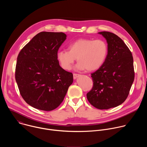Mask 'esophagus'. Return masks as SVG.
Instances as JSON below:
<instances>
[{
  "mask_svg": "<svg viewBox=\"0 0 147 147\" xmlns=\"http://www.w3.org/2000/svg\"><path fill=\"white\" fill-rule=\"evenodd\" d=\"M80 76V74H78L74 73V74H73V78H74V80H76V79L77 78H78Z\"/></svg>",
  "mask_w": 147,
  "mask_h": 147,
  "instance_id": "esophagus-1",
  "label": "esophagus"
}]
</instances>
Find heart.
<instances>
[{"mask_svg": "<svg viewBox=\"0 0 147 147\" xmlns=\"http://www.w3.org/2000/svg\"><path fill=\"white\" fill-rule=\"evenodd\" d=\"M67 49L59 51L56 55L60 65L65 70H70L77 58V69L96 70L103 65L108 53V45L102 39H79L70 44Z\"/></svg>", "mask_w": 147, "mask_h": 147, "instance_id": "b5f03b06", "label": "heart"}]
</instances>
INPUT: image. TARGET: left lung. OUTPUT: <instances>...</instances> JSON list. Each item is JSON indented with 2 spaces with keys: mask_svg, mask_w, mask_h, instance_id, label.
<instances>
[{
  "mask_svg": "<svg viewBox=\"0 0 147 147\" xmlns=\"http://www.w3.org/2000/svg\"><path fill=\"white\" fill-rule=\"evenodd\" d=\"M107 40L108 53L100 68L91 74L92 89L87 97L99 109L116 107L126 99L134 80L133 58L129 48L116 34L98 32Z\"/></svg>",
  "mask_w": 147,
  "mask_h": 147,
  "instance_id": "left-lung-1",
  "label": "left lung"
}]
</instances>
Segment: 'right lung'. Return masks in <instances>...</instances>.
<instances>
[{"label": "right lung", "mask_w": 147, "mask_h": 147, "mask_svg": "<svg viewBox=\"0 0 147 147\" xmlns=\"http://www.w3.org/2000/svg\"><path fill=\"white\" fill-rule=\"evenodd\" d=\"M66 36L63 32H39L18 55L16 81L23 98L35 109H56L73 82V74L62 69L56 57Z\"/></svg>", "instance_id": "1"}]
</instances>
